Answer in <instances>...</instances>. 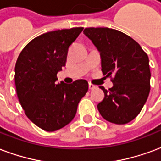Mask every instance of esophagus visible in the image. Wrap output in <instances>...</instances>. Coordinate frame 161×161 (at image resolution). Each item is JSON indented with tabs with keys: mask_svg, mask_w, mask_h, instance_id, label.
I'll return each mask as SVG.
<instances>
[{
	"mask_svg": "<svg viewBox=\"0 0 161 161\" xmlns=\"http://www.w3.org/2000/svg\"><path fill=\"white\" fill-rule=\"evenodd\" d=\"M88 87H89V89H91V90H92V89L96 88V86L93 85V84H92V83H89V84H88Z\"/></svg>",
	"mask_w": 161,
	"mask_h": 161,
	"instance_id": "34e87169",
	"label": "esophagus"
}]
</instances>
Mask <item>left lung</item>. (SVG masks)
I'll use <instances>...</instances> for the list:
<instances>
[{"mask_svg": "<svg viewBox=\"0 0 161 161\" xmlns=\"http://www.w3.org/2000/svg\"><path fill=\"white\" fill-rule=\"evenodd\" d=\"M100 52L103 75L111 77L113 86L105 89V98L97 107L106 121L130 123L139 114L150 92L149 60L140 44L122 31L107 27L83 31Z\"/></svg>", "mask_w": 161, "mask_h": 161, "instance_id": "1", "label": "left lung"}]
</instances>
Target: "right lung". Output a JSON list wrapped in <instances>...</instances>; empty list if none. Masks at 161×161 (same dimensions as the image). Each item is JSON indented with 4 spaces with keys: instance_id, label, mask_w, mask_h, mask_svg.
Wrapping results in <instances>:
<instances>
[{
    "instance_id": "add662e5",
    "label": "right lung",
    "mask_w": 161,
    "mask_h": 161,
    "mask_svg": "<svg viewBox=\"0 0 161 161\" xmlns=\"http://www.w3.org/2000/svg\"><path fill=\"white\" fill-rule=\"evenodd\" d=\"M83 27L43 33L28 43L15 64V86L27 118L45 131L60 130L74 119L77 106L88 90L85 80L56 84L65 66L69 46Z\"/></svg>"
}]
</instances>
